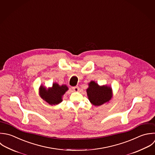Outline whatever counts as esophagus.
<instances>
[{
    "mask_svg": "<svg viewBox=\"0 0 155 155\" xmlns=\"http://www.w3.org/2000/svg\"><path fill=\"white\" fill-rule=\"evenodd\" d=\"M72 90L74 91V92H78L79 91V87L78 86H74V87H72Z\"/></svg>",
    "mask_w": 155,
    "mask_h": 155,
    "instance_id": "1",
    "label": "esophagus"
}]
</instances>
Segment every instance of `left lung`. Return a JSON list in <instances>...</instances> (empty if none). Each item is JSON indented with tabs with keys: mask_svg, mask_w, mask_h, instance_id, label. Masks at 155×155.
<instances>
[{
	"mask_svg": "<svg viewBox=\"0 0 155 155\" xmlns=\"http://www.w3.org/2000/svg\"><path fill=\"white\" fill-rule=\"evenodd\" d=\"M89 87L86 89L87 95L89 101L95 106L104 104L113 97L112 89L110 86H100L94 81L88 83Z\"/></svg>",
	"mask_w": 155,
	"mask_h": 155,
	"instance_id": "8db88e82",
	"label": "left lung"
}]
</instances>
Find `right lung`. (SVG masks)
Wrapping results in <instances>:
<instances>
[{
    "mask_svg": "<svg viewBox=\"0 0 155 155\" xmlns=\"http://www.w3.org/2000/svg\"><path fill=\"white\" fill-rule=\"evenodd\" d=\"M66 84L59 85L57 83L52 84L51 87L46 88L43 85L39 87V95L44 101L51 105H57L62 102L63 96L68 91Z\"/></svg>",
    "mask_w": 155,
    "mask_h": 155,
    "instance_id": "right-lung-1",
    "label": "right lung"
}]
</instances>
